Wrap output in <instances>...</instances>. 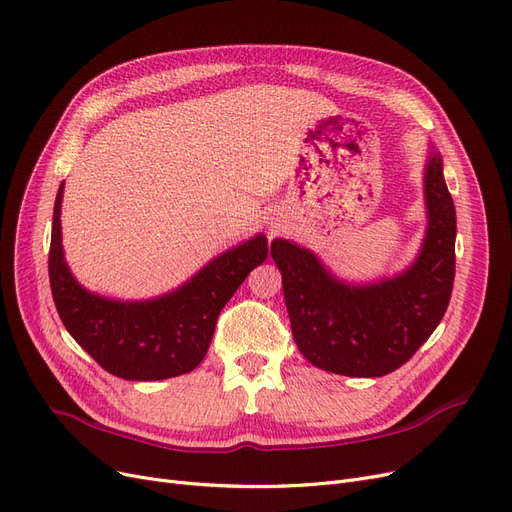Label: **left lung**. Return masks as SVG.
I'll use <instances>...</instances> for the list:
<instances>
[{
    "mask_svg": "<svg viewBox=\"0 0 512 512\" xmlns=\"http://www.w3.org/2000/svg\"><path fill=\"white\" fill-rule=\"evenodd\" d=\"M429 226L419 259L394 280L346 286L315 255L272 242L299 351L313 365L353 378H380L405 365L442 321L454 284L456 211L440 155L425 168Z\"/></svg>",
    "mask_w": 512,
    "mask_h": 512,
    "instance_id": "8db88e82",
    "label": "left lung"
}]
</instances>
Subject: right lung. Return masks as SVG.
I'll list each match as a JSON object with an SVG mask.
<instances>
[{
  "label": "right lung",
  "instance_id": "1",
  "mask_svg": "<svg viewBox=\"0 0 512 512\" xmlns=\"http://www.w3.org/2000/svg\"><path fill=\"white\" fill-rule=\"evenodd\" d=\"M62 186L53 207L49 284L70 336L105 371L124 380L151 382L193 371L207 353L220 311L253 267L265 261L267 240L259 234L213 259L168 297L147 303L107 301L80 286L64 263Z\"/></svg>",
  "mask_w": 512,
  "mask_h": 512
}]
</instances>
